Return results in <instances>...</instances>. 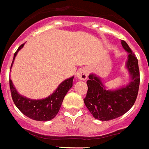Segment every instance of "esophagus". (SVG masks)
Masks as SVG:
<instances>
[{
    "mask_svg": "<svg viewBox=\"0 0 149 149\" xmlns=\"http://www.w3.org/2000/svg\"><path fill=\"white\" fill-rule=\"evenodd\" d=\"M87 75H88V71L87 69L86 68H83L77 72V79H81V80H85L87 78Z\"/></svg>",
    "mask_w": 149,
    "mask_h": 149,
    "instance_id": "obj_1",
    "label": "esophagus"
}]
</instances>
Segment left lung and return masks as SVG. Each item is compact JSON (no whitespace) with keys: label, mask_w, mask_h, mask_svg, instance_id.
Wrapping results in <instances>:
<instances>
[{"label":"left lung","mask_w":149,"mask_h":149,"mask_svg":"<svg viewBox=\"0 0 149 149\" xmlns=\"http://www.w3.org/2000/svg\"><path fill=\"white\" fill-rule=\"evenodd\" d=\"M121 44L128 53L126 62V69L130 76L128 84L108 90L102 79L94 73L89 75L87 81L88 90L84 99V104L91 115L102 121L114 120L125 114L134 105L138 96L140 84L138 59L124 40H121Z\"/></svg>","instance_id":"left-lung-1"}]
</instances>
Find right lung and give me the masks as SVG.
<instances>
[{
	"label": "right lung",
	"mask_w": 149,
	"mask_h": 149,
	"mask_svg": "<svg viewBox=\"0 0 149 149\" xmlns=\"http://www.w3.org/2000/svg\"><path fill=\"white\" fill-rule=\"evenodd\" d=\"M24 44H22L15 53L11 69L18 52L23 47ZM73 77H74L65 79L58 85V87L52 95L44 99H31L19 95L11 79H10L9 84L11 97L19 111L26 116L27 117L37 121H49L54 119L58 114L65 96L69 90L72 87Z\"/></svg>",
	"instance_id": "right-lung-1"
}]
</instances>
